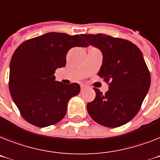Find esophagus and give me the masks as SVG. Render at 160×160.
I'll return each mask as SVG.
<instances>
[{
  "instance_id": "esophagus-1",
  "label": "esophagus",
  "mask_w": 160,
  "mask_h": 160,
  "mask_svg": "<svg viewBox=\"0 0 160 160\" xmlns=\"http://www.w3.org/2000/svg\"><path fill=\"white\" fill-rule=\"evenodd\" d=\"M85 87H86V86H85V85H84V84H81V85H80V88H81V90H84V88H85Z\"/></svg>"
}]
</instances>
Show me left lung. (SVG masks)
Segmentation results:
<instances>
[{"label":"left lung","instance_id":"8db88e82","mask_svg":"<svg viewBox=\"0 0 160 160\" xmlns=\"http://www.w3.org/2000/svg\"><path fill=\"white\" fill-rule=\"evenodd\" d=\"M81 36L102 52L98 75L109 85L105 93L94 88L96 97L87 104V111L101 125H123L138 114L151 85V74L142 51L125 39L102 33Z\"/></svg>","mask_w":160,"mask_h":160}]
</instances>
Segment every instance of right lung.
<instances>
[{"mask_svg": "<svg viewBox=\"0 0 160 160\" xmlns=\"http://www.w3.org/2000/svg\"><path fill=\"white\" fill-rule=\"evenodd\" d=\"M88 45L79 35L49 32L27 40L16 49L9 65V88L26 121L43 128L65 116L68 101L79 94L80 87L55 81L53 74L66 66L70 49Z\"/></svg>", "mask_w": 160, "mask_h": 160, "instance_id": "obj_1", "label": "right lung"}]
</instances>
